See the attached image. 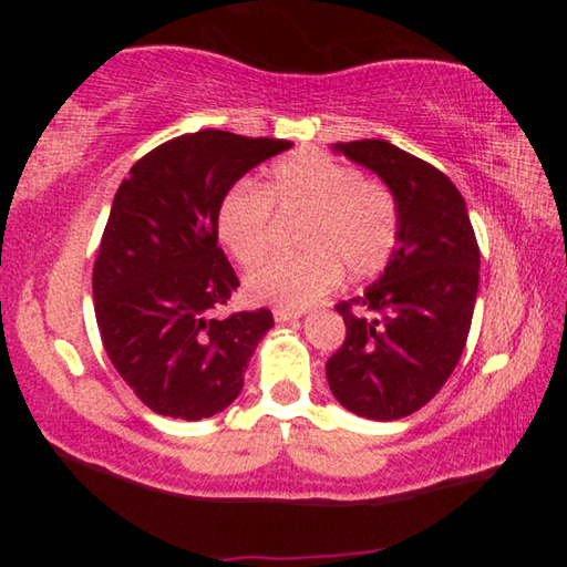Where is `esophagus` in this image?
Returning a JSON list of instances; mask_svg holds the SVG:
<instances>
[{"label": "esophagus", "mask_w": 567, "mask_h": 567, "mask_svg": "<svg viewBox=\"0 0 567 567\" xmlns=\"http://www.w3.org/2000/svg\"><path fill=\"white\" fill-rule=\"evenodd\" d=\"M272 315H275L277 322H292V320H300V318H302L300 310L292 312V310H280V307H277V310H275Z\"/></svg>", "instance_id": "obj_1"}]
</instances>
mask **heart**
Returning a JSON list of instances; mask_svg holds the SVG:
<instances>
[{
	"instance_id": "heart-1",
	"label": "heart",
	"mask_w": 567,
	"mask_h": 567,
	"mask_svg": "<svg viewBox=\"0 0 567 567\" xmlns=\"http://www.w3.org/2000/svg\"><path fill=\"white\" fill-rule=\"evenodd\" d=\"M305 215L297 235L302 255L270 260L245 277L252 302L305 310L342 270L370 277L388 265L398 243V209L380 185L322 152H297L270 169L262 187L237 182L217 207V237L239 265L262 260L270 245L272 213Z\"/></svg>"
}]
</instances>
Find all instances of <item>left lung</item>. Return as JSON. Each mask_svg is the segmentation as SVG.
<instances>
[{
    "instance_id": "obj_1",
    "label": "left lung",
    "mask_w": 567,
    "mask_h": 567,
    "mask_svg": "<svg viewBox=\"0 0 567 567\" xmlns=\"http://www.w3.org/2000/svg\"><path fill=\"white\" fill-rule=\"evenodd\" d=\"M385 182L398 243L385 270L342 302V348L324 364L334 400L368 420H400L453 375L473 322L480 249L465 199L443 172L388 140L332 145Z\"/></svg>"
}]
</instances>
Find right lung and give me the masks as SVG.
Wrapping results in <instances>:
<instances>
[{
	"label": "right lung",
	"instance_id": "add662e5",
	"mask_svg": "<svg viewBox=\"0 0 567 567\" xmlns=\"http://www.w3.org/2000/svg\"><path fill=\"white\" fill-rule=\"evenodd\" d=\"M292 145L223 130L182 134L134 162L114 195L92 292L114 370L150 410L203 420L233 405L272 312L215 318L239 287L217 247V207Z\"/></svg>",
	"mask_w": 567,
	"mask_h": 567
}]
</instances>
